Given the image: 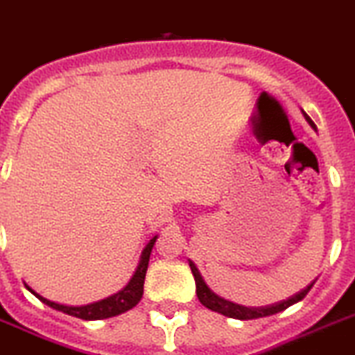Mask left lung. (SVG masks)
<instances>
[{
    "label": "left lung",
    "instance_id": "obj_1",
    "mask_svg": "<svg viewBox=\"0 0 355 355\" xmlns=\"http://www.w3.org/2000/svg\"><path fill=\"white\" fill-rule=\"evenodd\" d=\"M189 266H191V271H193L194 275V280H196V294H198V300L201 301V304L210 308V310H214V312H218L226 317H231V319H240V320L259 319V317H268V315H273V313L282 312V310L289 308L291 304L303 300V297L308 294V291L312 289V286L315 284V280H313L310 286H306L303 291L294 294L293 297L280 301V303L270 304V306H241V304L233 303V301L230 300H224V297H220L218 294H215L214 291L207 286L205 278L201 277L200 270H198V266L193 263V261H189Z\"/></svg>",
    "mask_w": 355,
    "mask_h": 355
}]
</instances>
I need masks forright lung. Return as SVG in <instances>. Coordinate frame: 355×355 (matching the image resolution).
I'll return each mask as SVG.
<instances>
[{
    "mask_svg": "<svg viewBox=\"0 0 355 355\" xmlns=\"http://www.w3.org/2000/svg\"><path fill=\"white\" fill-rule=\"evenodd\" d=\"M157 236L152 238L147 243V247L144 248V252L140 256V263H138L137 270L132 273V277L129 278V282L122 287L119 293L112 294V296L105 297V300L94 301V303L82 304V306H66V304L54 303V301H49L47 297L40 296L38 293L28 287L36 297H38L42 303H45L47 306L54 308L58 312L68 313V315L78 317V319L84 320H99V319H108V317L121 315V313L128 312L132 306H137L140 303L141 296H144V282H145V273H147L148 268V259H150L152 247H154Z\"/></svg>",
    "mask_w": 355,
    "mask_h": 355,
    "instance_id": "obj_1",
    "label": "right lung"
}]
</instances>
